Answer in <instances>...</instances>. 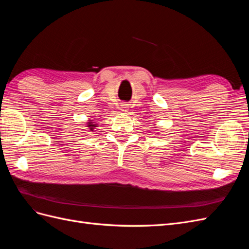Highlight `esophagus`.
<instances>
[{"mask_svg":"<svg viewBox=\"0 0 249 249\" xmlns=\"http://www.w3.org/2000/svg\"><path fill=\"white\" fill-rule=\"evenodd\" d=\"M127 108H129V105L123 104V105H122V107H120V110H122L123 112H126V111H127Z\"/></svg>","mask_w":249,"mask_h":249,"instance_id":"34e87169","label":"esophagus"}]
</instances>
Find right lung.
Masks as SVG:
<instances>
[{"label":"right lung","instance_id":"1","mask_svg":"<svg viewBox=\"0 0 249 249\" xmlns=\"http://www.w3.org/2000/svg\"><path fill=\"white\" fill-rule=\"evenodd\" d=\"M87 126L89 127V130L93 131V130H94V126H96V124H92V123H88V125H87Z\"/></svg>","mask_w":249,"mask_h":249}]
</instances>
